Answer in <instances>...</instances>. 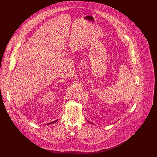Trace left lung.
Wrapping results in <instances>:
<instances>
[{"label": "left lung", "mask_w": 157, "mask_h": 157, "mask_svg": "<svg viewBox=\"0 0 157 157\" xmlns=\"http://www.w3.org/2000/svg\"><path fill=\"white\" fill-rule=\"evenodd\" d=\"M88 122H90V124H92V122H90V121H88Z\"/></svg>", "instance_id": "left-lung-1"}]
</instances>
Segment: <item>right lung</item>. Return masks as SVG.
I'll return each mask as SVG.
<instances>
[{
    "label": "right lung",
    "instance_id": "right-lung-1",
    "mask_svg": "<svg viewBox=\"0 0 157 157\" xmlns=\"http://www.w3.org/2000/svg\"><path fill=\"white\" fill-rule=\"evenodd\" d=\"M58 120H56V121H53V122H49V123H48L47 124V125H50V124H54V123H55L56 122H57L58 121Z\"/></svg>",
    "mask_w": 157,
    "mask_h": 157
}]
</instances>
